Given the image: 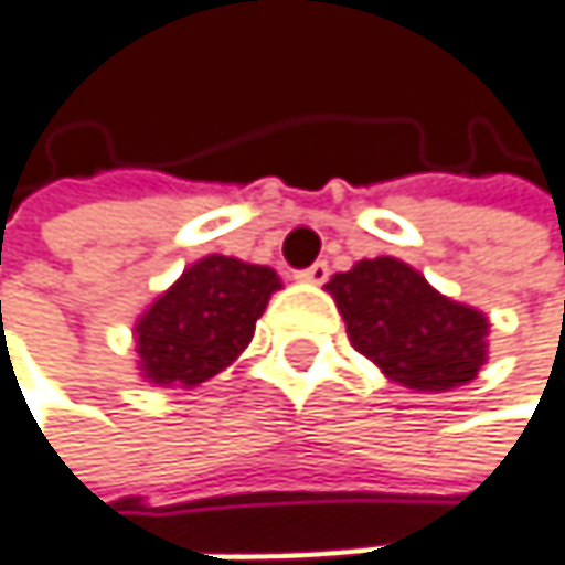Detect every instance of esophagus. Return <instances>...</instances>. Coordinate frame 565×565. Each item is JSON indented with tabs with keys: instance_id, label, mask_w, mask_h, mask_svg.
Wrapping results in <instances>:
<instances>
[{
	"instance_id": "esophagus-1",
	"label": "esophagus",
	"mask_w": 565,
	"mask_h": 565,
	"mask_svg": "<svg viewBox=\"0 0 565 565\" xmlns=\"http://www.w3.org/2000/svg\"><path fill=\"white\" fill-rule=\"evenodd\" d=\"M294 278H297V281H303V284H323L327 278H330V265H327V262H313L310 268L297 271Z\"/></svg>"
}]
</instances>
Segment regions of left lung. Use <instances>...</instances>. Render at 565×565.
<instances>
[{
	"label": "left lung",
	"mask_w": 565,
	"mask_h": 565,
	"mask_svg": "<svg viewBox=\"0 0 565 565\" xmlns=\"http://www.w3.org/2000/svg\"><path fill=\"white\" fill-rule=\"evenodd\" d=\"M327 290L350 343L398 386L448 393L471 383L488 360V317L438 294L398 258L356 262Z\"/></svg>",
	"instance_id": "obj_1"
}]
</instances>
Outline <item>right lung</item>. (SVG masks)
Here are the masks:
<instances>
[{
  "instance_id": "obj_1",
  "label": "right lung",
  "mask_w": 565,
  "mask_h": 565,
  "mask_svg": "<svg viewBox=\"0 0 565 565\" xmlns=\"http://www.w3.org/2000/svg\"><path fill=\"white\" fill-rule=\"evenodd\" d=\"M278 287L271 268L225 255L185 268L134 327L143 380L192 390L232 366Z\"/></svg>"
}]
</instances>
